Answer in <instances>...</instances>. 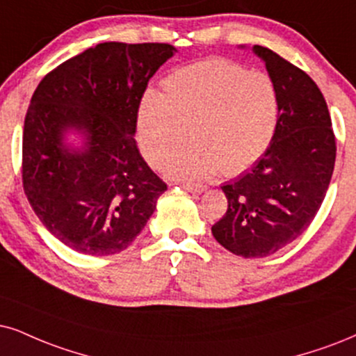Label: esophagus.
<instances>
[{"label": "esophagus", "mask_w": 356, "mask_h": 356, "mask_svg": "<svg viewBox=\"0 0 356 356\" xmlns=\"http://www.w3.org/2000/svg\"><path fill=\"white\" fill-rule=\"evenodd\" d=\"M181 187L186 188V191L192 193H202L207 191V186L204 184H193V182H181Z\"/></svg>", "instance_id": "34e87169"}]
</instances>
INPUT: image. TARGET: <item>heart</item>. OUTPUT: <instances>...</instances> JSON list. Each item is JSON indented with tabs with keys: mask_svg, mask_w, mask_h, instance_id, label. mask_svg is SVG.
<instances>
[{
	"mask_svg": "<svg viewBox=\"0 0 356 356\" xmlns=\"http://www.w3.org/2000/svg\"><path fill=\"white\" fill-rule=\"evenodd\" d=\"M163 95L146 92L138 108V141L146 161H169L174 177L236 175L263 157L277 124L279 102L268 74L227 58H205L164 79Z\"/></svg>",
	"mask_w": 356,
	"mask_h": 356,
	"instance_id": "obj_1",
	"label": "heart"
}]
</instances>
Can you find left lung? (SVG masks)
Segmentation results:
<instances>
[{
	"instance_id": "1",
	"label": "left lung",
	"mask_w": 356,
	"mask_h": 356,
	"mask_svg": "<svg viewBox=\"0 0 356 356\" xmlns=\"http://www.w3.org/2000/svg\"><path fill=\"white\" fill-rule=\"evenodd\" d=\"M253 51L277 92L276 131L250 172L222 186L228 209L211 233L233 254L264 258L299 238L316 218L334 172L337 143L316 82L271 49Z\"/></svg>"
}]
</instances>
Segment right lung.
<instances>
[{"mask_svg": "<svg viewBox=\"0 0 356 356\" xmlns=\"http://www.w3.org/2000/svg\"><path fill=\"white\" fill-rule=\"evenodd\" d=\"M174 46L102 42L40 80L24 120L22 187L44 227L69 248L106 256L128 248L168 184L134 141L147 82ZM83 131V152L63 145Z\"/></svg>", "mask_w": 356, "mask_h": 356, "instance_id": "obj_1", "label": "right lung"}]
</instances>
